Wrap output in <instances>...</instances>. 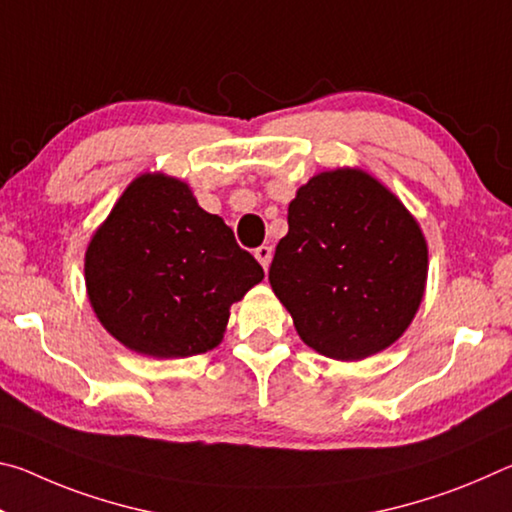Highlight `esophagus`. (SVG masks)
<instances>
[{
	"label": "esophagus",
	"mask_w": 512,
	"mask_h": 512,
	"mask_svg": "<svg viewBox=\"0 0 512 512\" xmlns=\"http://www.w3.org/2000/svg\"><path fill=\"white\" fill-rule=\"evenodd\" d=\"M255 257H257V262L262 264L264 271H268V264H271V257H273V248L271 246H259L255 250Z\"/></svg>",
	"instance_id": "34e87169"
}]
</instances>
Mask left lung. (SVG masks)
Wrapping results in <instances>:
<instances>
[{
    "label": "left lung",
    "mask_w": 512,
    "mask_h": 512,
    "mask_svg": "<svg viewBox=\"0 0 512 512\" xmlns=\"http://www.w3.org/2000/svg\"><path fill=\"white\" fill-rule=\"evenodd\" d=\"M420 223L359 167L320 171L289 203V232L268 271L311 350L361 361L409 329L427 289Z\"/></svg>",
    "instance_id": "obj_1"
}]
</instances>
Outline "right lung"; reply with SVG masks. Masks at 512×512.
<instances>
[{"instance_id": "1", "label": "right lung", "mask_w": 512, "mask_h": 512, "mask_svg": "<svg viewBox=\"0 0 512 512\" xmlns=\"http://www.w3.org/2000/svg\"><path fill=\"white\" fill-rule=\"evenodd\" d=\"M264 280L221 216L185 180L137 176L85 250V289L99 323L137 354L183 359L223 341L230 307Z\"/></svg>"}]
</instances>
